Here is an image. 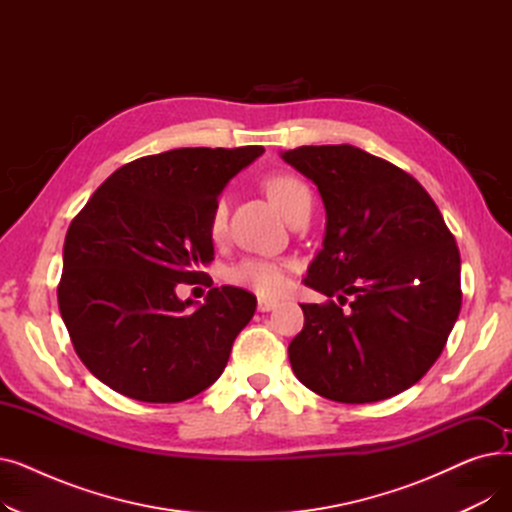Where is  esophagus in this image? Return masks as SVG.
Here are the masks:
<instances>
[{
	"label": "esophagus",
	"mask_w": 512,
	"mask_h": 512,
	"mask_svg": "<svg viewBox=\"0 0 512 512\" xmlns=\"http://www.w3.org/2000/svg\"><path fill=\"white\" fill-rule=\"evenodd\" d=\"M278 307V303L276 301H270V299H259V303H257V309L261 311V313H270V311H274Z\"/></svg>",
	"instance_id": "1"
}]
</instances>
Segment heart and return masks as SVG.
Wrapping results in <instances>:
<instances>
[{
	"label": "heart",
	"instance_id": "obj_1",
	"mask_svg": "<svg viewBox=\"0 0 512 512\" xmlns=\"http://www.w3.org/2000/svg\"><path fill=\"white\" fill-rule=\"evenodd\" d=\"M265 188H267V195H270L272 201L284 211L286 218L303 199L307 197L311 199L305 182L286 174L267 178ZM226 218H228V201L226 197H220L213 205L211 220H209V232L213 238H220L224 234ZM290 267H292L290 261L247 257L238 261L236 265H232L226 278L236 286H245L263 294V297H278L288 284Z\"/></svg>",
	"mask_w": 512,
	"mask_h": 512
}]
</instances>
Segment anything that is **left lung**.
<instances>
[{
	"instance_id": "left-lung-1",
	"label": "left lung",
	"mask_w": 512,
	"mask_h": 512,
	"mask_svg": "<svg viewBox=\"0 0 512 512\" xmlns=\"http://www.w3.org/2000/svg\"><path fill=\"white\" fill-rule=\"evenodd\" d=\"M280 155L326 207L305 284L340 303L301 305L305 326L288 346L294 375L348 405L405 392L436 363L461 311V255L440 209L413 176L359 147Z\"/></svg>"
}]
</instances>
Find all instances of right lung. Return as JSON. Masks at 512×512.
<instances>
[{"label":"right lung","instance_id":"obj_1","mask_svg":"<svg viewBox=\"0 0 512 512\" xmlns=\"http://www.w3.org/2000/svg\"><path fill=\"white\" fill-rule=\"evenodd\" d=\"M263 151L184 147L134 159L72 220L58 303L99 382L134 400L180 402L220 378L257 299L222 286L205 303L180 301L176 286L205 276L213 205Z\"/></svg>","mask_w":512,"mask_h":512}]
</instances>
